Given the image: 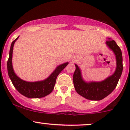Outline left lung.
<instances>
[{"mask_svg":"<svg viewBox=\"0 0 130 130\" xmlns=\"http://www.w3.org/2000/svg\"><path fill=\"white\" fill-rule=\"evenodd\" d=\"M106 45L112 50L116 58L117 67L113 73L101 82H87L83 79L81 70L75 64L73 74V83L77 93L85 98L92 101H100L107 96L115 89L121 76L122 66V52L114 40L108 38Z\"/></svg>","mask_w":130,"mask_h":130,"instance_id":"obj_1","label":"left lung"}]
</instances>
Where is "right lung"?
<instances>
[{
    "label": "right lung",
    "instance_id": "add662e5",
    "mask_svg": "<svg viewBox=\"0 0 130 130\" xmlns=\"http://www.w3.org/2000/svg\"><path fill=\"white\" fill-rule=\"evenodd\" d=\"M18 38L19 37L12 42L9 51V56L7 63L8 74L12 84L19 93L29 98H40L49 95L54 89L58 75L67 66L69 63L66 62L58 66L52 73L43 80L34 82L23 80L15 74L12 66V60L13 45Z\"/></svg>",
    "mask_w": 130,
    "mask_h": 130
}]
</instances>
